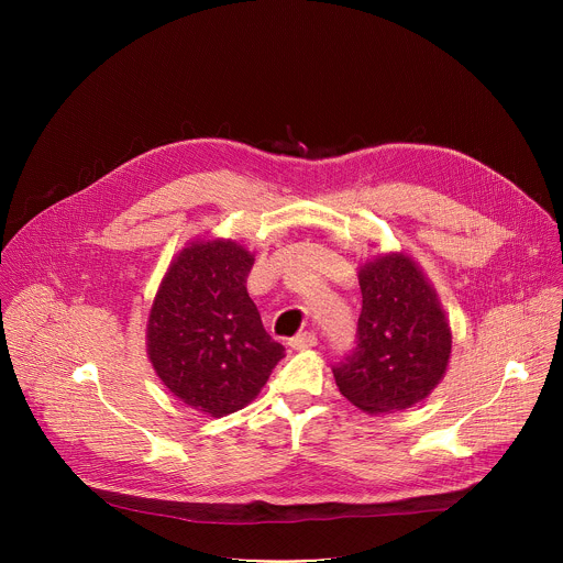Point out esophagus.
<instances>
[{"instance_id": "obj_1", "label": "esophagus", "mask_w": 563, "mask_h": 563, "mask_svg": "<svg viewBox=\"0 0 563 563\" xmlns=\"http://www.w3.org/2000/svg\"><path fill=\"white\" fill-rule=\"evenodd\" d=\"M316 343H318V339H316L313 332H302V334H298V336H294V339L289 341V345H291L294 350H307V347H313Z\"/></svg>"}]
</instances>
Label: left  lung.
<instances>
[{
    "label": "left lung",
    "mask_w": 563,
    "mask_h": 563,
    "mask_svg": "<svg viewBox=\"0 0 563 563\" xmlns=\"http://www.w3.org/2000/svg\"><path fill=\"white\" fill-rule=\"evenodd\" d=\"M363 309L356 347L332 372L363 412H396L423 400L443 378L452 334L421 269L404 254L367 263L358 276Z\"/></svg>",
    "instance_id": "left-lung-1"
}]
</instances>
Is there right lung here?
I'll return each mask as SVG.
<instances>
[{
	"mask_svg": "<svg viewBox=\"0 0 563 563\" xmlns=\"http://www.w3.org/2000/svg\"><path fill=\"white\" fill-rule=\"evenodd\" d=\"M254 256L231 240L196 243L172 263L151 307L155 374L211 417L243 410L285 356L247 294Z\"/></svg>",
	"mask_w": 563,
	"mask_h": 563,
	"instance_id": "1",
	"label": "right lung"
}]
</instances>
